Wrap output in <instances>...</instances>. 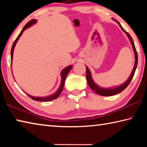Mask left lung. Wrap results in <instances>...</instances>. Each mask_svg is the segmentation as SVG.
I'll return each mask as SVG.
<instances>
[{
	"instance_id": "left-lung-1",
	"label": "left lung",
	"mask_w": 147,
	"mask_h": 147,
	"mask_svg": "<svg viewBox=\"0 0 147 147\" xmlns=\"http://www.w3.org/2000/svg\"><path fill=\"white\" fill-rule=\"evenodd\" d=\"M113 21H115L116 23H117V24L120 26L121 28L122 29L124 33L126 34V36H128V38L130 40V43L131 44V46H132V48L134 50V56H135V62H134V67L133 68V70L131 71V74L130 75V76L128 77V78L127 80H126L125 82L123 83V84H121L120 86H114V87H111V88H102V87L98 86L95 82H94V80H93V78H92V75L91 73V71H89V68L88 67H86V79L87 81H88V85L89 86V87L93 89V90L96 93H97L99 95L101 96H112L114 95V94H116L117 93H121V92L123 91L124 89L127 88V86L129 85V84L130 83V82L131 80H132L134 73H135V71L136 70L137 68V65H138V53H137L135 45H134V43L132 38H131V36H130L128 32H126L123 29V27L121 25V24L119 23V22L115 20V19H113Z\"/></svg>"
}]
</instances>
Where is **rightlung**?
<instances>
[{"label": "right lung", "mask_w": 147, "mask_h": 147, "mask_svg": "<svg viewBox=\"0 0 147 147\" xmlns=\"http://www.w3.org/2000/svg\"><path fill=\"white\" fill-rule=\"evenodd\" d=\"M37 23V20L36 19H32L31 21H30L28 23L26 24V25L24 26V28L22 30L21 32H20L19 35L17 37V39L15 40L14 43L13 44V45H12L11 47V66L12 65V59H13V51H14V48L15 47H16V45L17 43V41L19 40V39L20 38V37L21 36V35L23 34V32L26 30L27 28H28L29 27L32 26V25H34V24H36ZM73 67V66L72 65H69L67 67H66L65 68H64L63 70L61 71V84L60 86H59V88L58 90H57L55 93L53 94H51V95L49 96H32L30 94H27V95H28L29 97H30L32 99H33L34 100H37V101H51V100H54V99L57 98L59 96V94L61 93L62 90H63V86H64V84H65V79H66V77L67 76V74L69 73V72L71 71V69Z\"/></svg>", "instance_id": "1"}]
</instances>
